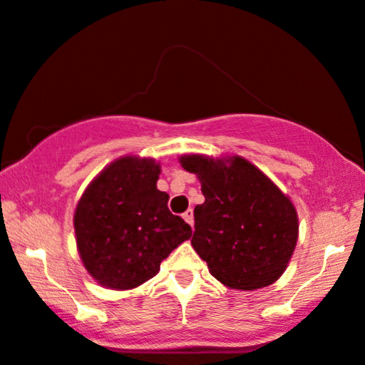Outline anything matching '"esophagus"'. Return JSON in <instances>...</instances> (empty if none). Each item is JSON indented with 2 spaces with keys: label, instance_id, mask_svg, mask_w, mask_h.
Listing matches in <instances>:
<instances>
[{
  "label": "esophagus",
  "instance_id": "esophagus-1",
  "mask_svg": "<svg viewBox=\"0 0 365 365\" xmlns=\"http://www.w3.org/2000/svg\"><path fill=\"white\" fill-rule=\"evenodd\" d=\"M183 219H185V221L188 222V225H190L192 227H194V210L188 209L187 212H183Z\"/></svg>",
  "mask_w": 365,
  "mask_h": 365
}]
</instances>
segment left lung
Masks as SVG:
<instances>
[{
  "label": "left lung",
  "mask_w": 365,
  "mask_h": 365,
  "mask_svg": "<svg viewBox=\"0 0 365 365\" xmlns=\"http://www.w3.org/2000/svg\"><path fill=\"white\" fill-rule=\"evenodd\" d=\"M200 180L192 247L226 287L253 291L274 284L297 243L296 207L263 171L241 156L180 158Z\"/></svg>",
  "instance_id": "8db88e82"
}]
</instances>
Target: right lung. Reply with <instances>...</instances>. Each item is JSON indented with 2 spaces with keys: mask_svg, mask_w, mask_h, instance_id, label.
I'll return each mask as SVG.
<instances>
[{
  "mask_svg": "<svg viewBox=\"0 0 365 365\" xmlns=\"http://www.w3.org/2000/svg\"><path fill=\"white\" fill-rule=\"evenodd\" d=\"M160 163L122 156L81 195L74 232L81 262L108 289H134L160 272L161 262L192 236V227L168 209L156 188Z\"/></svg>",
  "mask_w": 365,
  "mask_h": 365,
  "instance_id": "right-lung-1",
  "label": "right lung"
}]
</instances>
